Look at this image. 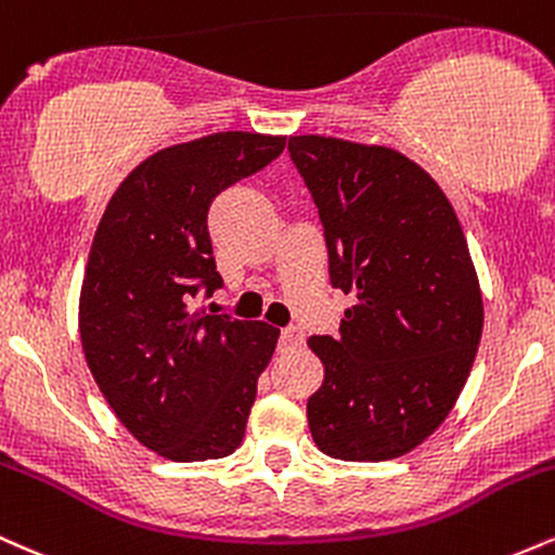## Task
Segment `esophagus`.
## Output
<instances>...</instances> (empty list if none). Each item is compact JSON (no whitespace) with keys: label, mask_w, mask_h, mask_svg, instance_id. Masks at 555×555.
Here are the masks:
<instances>
[{"label":"esophagus","mask_w":555,"mask_h":555,"mask_svg":"<svg viewBox=\"0 0 555 555\" xmlns=\"http://www.w3.org/2000/svg\"><path fill=\"white\" fill-rule=\"evenodd\" d=\"M305 341V334L299 326H286L282 328V344L284 347H299Z\"/></svg>","instance_id":"34e87169"}]
</instances>
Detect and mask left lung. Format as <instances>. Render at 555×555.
Returning a JSON list of instances; mask_svg holds the SVG:
<instances>
[{
	"label": "left lung",
	"instance_id": "obj_1",
	"mask_svg": "<svg viewBox=\"0 0 555 555\" xmlns=\"http://www.w3.org/2000/svg\"><path fill=\"white\" fill-rule=\"evenodd\" d=\"M323 224L331 286L352 297L339 336H310L323 384L308 425L323 454L386 462L443 423L482 336L480 282L436 180L399 151L292 135Z\"/></svg>",
	"mask_w": 555,
	"mask_h": 555
}]
</instances>
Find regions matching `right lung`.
Masks as SVG:
<instances>
[{
	"label": "right lung",
	"mask_w": 555,
	"mask_h": 555,
	"mask_svg": "<svg viewBox=\"0 0 555 555\" xmlns=\"http://www.w3.org/2000/svg\"><path fill=\"white\" fill-rule=\"evenodd\" d=\"M284 135L214 132L140 162L101 216L80 289V341L114 415L171 462L229 456L245 438L279 328L190 310L214 295L208 208L284 151Z\"/></svg>",
	"instance_id": "1"
}]
</instances>
